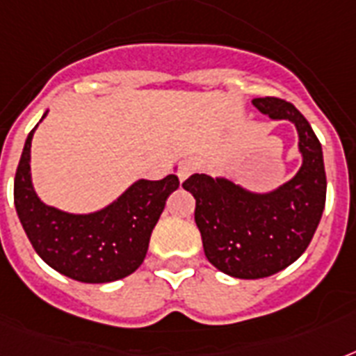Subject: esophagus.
<instances>
[{
	"label": "esophagus",
	"mask_w": 356,
	"mask_h": 356,
	"mask_svg": "<svg viewBox=\"0 0 356 356\" xmlns=\"http://www.w3.org/2000/svg\"><path fill=\"white\" fill-rule=\"evenodd\" d=\"M197 170V162L194 161V159H183V161L179 162L177 164V177L179 181L183 183L184 179L188 177V175H192V173Z\"/></svg>",
	"instance_id": "obj_1"
}]
</instances>
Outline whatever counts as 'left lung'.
<instances>
[{"label":"left lung","mask_w":356,"mask_h":356,"mask_svg":"<svg viewBox=\"0 0 356 356\" xmlns=\"http://www.w3.org/2000/svg\"><path fill=\"white\" fill-rule=\"evenodd\" d=\"M253 105L271 120L296 125L303 155L299 172L268 194L205 173H194L183 183L195 200L194 218L205 257L236 279L270 277L296 262L309 248L325 209L323 153L310 123L279 97H254Z\"/></svg>","instance_id":"obj_1"}]
</instances>
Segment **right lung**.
Here are the masks:
<instances>
[{"mask_svg":"<svg viewBox=\"0 0 356 356\" xmlns=\"http://www.w3.org/2000/svg\"><path fill=\"white\" fill-rule=\"evenodd\" d=\"M35 129L25 140L14 177V205L35 251L53 270L75 281L96 284L131 275L144 262L168 195L179 186L177 175L140 179L103 211L68 214L44 205L33 188L29 159Z\"/></svg>","mask_w":356,"mask_h":356,"instance_id":"add662e5","label":"right lung"}]
</instances>
